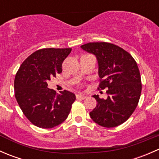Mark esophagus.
I'll return each instance as SVG.
<instances>
[{
    "label": "esophagus",
    "instance_id": "esophagus-1",
    "mask_svg": "<svg viewBox=\"0 0 159 159\" xmlns=\"http://www.w3.org/2000/svg\"><path fill=\"white\" fill-rule=\"evenodd\" d=\"M76 98H77V99H85L86 96L84 95V94H77Z\"/></svg>",
    "mask_w": 159,
    "mask_h": 159
}]
</instances>
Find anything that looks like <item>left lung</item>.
Returning <instances> with one entry per match:
<instances>
[{"instance_id": "left-lung-1", "label": "left lung", "mask_w": 159, "mask_h": 159, "mask_svg": "<svg viewBox=\"0 0 159 159\" xmlns=\"http://www.w3.org/2000/svg\"><path fill=\"white\" fill-rule=\"evenodd\" d=\"M81 48L97 57L100 78L98 89H108L106 99L93 95L98 104L90 112L91 119L102 127L120 125L134 111L142 92L135 60L129 52L111 43L90 42Z\"/></svg>"}]
</instances>
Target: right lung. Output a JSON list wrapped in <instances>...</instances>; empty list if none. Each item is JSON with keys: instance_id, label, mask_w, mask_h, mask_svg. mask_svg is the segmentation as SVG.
<instances>
[{"instance_id": "obj_1", "label": "right lung", "mask_w": 159, "mask_h": 159, "mask_svg": "<svg viewBox=\"0 0 159 159\" xmlns=\"http://www.w3.org/2000/svg\"><path fill=\"white\" fill-rule=\"evenodd\" d=\"M71 48H43L31 54L14 78L16 100L26 118L35 126L51 129L69 115L75 94L65 90L60 94L48 88L51 77L61 73L62 63Z\"/></svg>"}]
</instances>
